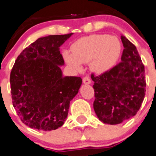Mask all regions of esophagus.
Returning <instances> with one entry per match:
<instances>
[{"instance_id": "1", "label": "esophagus", "mask_w": 156, "mask_h": 156, "mask_svg": "<svg viewBox=\"0 0 156 156\" xmlns=\"http://www.w3.org/2000/svg\"><path fill=\"white\" fill-rule=\"evenodd\" d=\"M83 83L84 84H90V83H91L90 78L88 76H85L84 78H83Z\"/></svg>"}]
</instances>
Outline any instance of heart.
<instances>
[{"instance_id":"b5f03b06","label":"heart","mask_w":156,"mask_h":156,"mask_svg":"<svg viewBox=\"0 0 156 156\" xmlns=\"http://www.w3.org/2000/svg\"><path fill=\"white\" fill-rule=\"evenodd\" d=\"M121 50V43L117 37L108 34H94L77 40L72 47V55L64 51L63 58L67 64L77 70L81 69V63L90 62L91 69L102 74L115 66Z\"/></svg>"}]
</instances>
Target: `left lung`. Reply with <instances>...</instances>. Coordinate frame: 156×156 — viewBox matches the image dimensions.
<instances>
[{"label": "left lung", "instance_id": "8db88e82", "mask_svg": "<svg viewBox=\"0 0 156 156\" xmlns=\"http://www.w3.org/2000/svg\"><path fill=\"white\" fill-rule=\"evenodd\" d=\"M121 62L99 76L91 75L95 91L93 108L99 120L117 125L134 117L146 92L144 66L133 44L121 36Z\"/></svg>", "mask_w": 156, "mask_h": 156}]
</instances>
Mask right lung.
Masks as SVG:
<instances>
[{
  "mask_svg": "<svg viewBox=\"0 0 156 156\" xmlns=\"http://www.w3.org/2000/svg\"><path fill=\"white\" fill-rule=\"evenodd\" d=\"M73 34L41 37L16 59L10 74L12 105L22 122L51 131L64 123L71 100L82 83L80 77L63 76L60 47Z\"/></svg>",
  "mask_w": 156,
  "mask_h": 156,
  "instance_id": "obj_1",
  "label": "right lung"
}]
</instances>
